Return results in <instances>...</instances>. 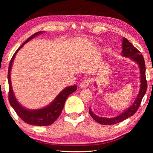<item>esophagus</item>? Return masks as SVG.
<instances>
[{
  "instance_id": "obj_1",
  "label": "esophagus",
  "mask_w": 153,
  "mask_h": 153,
  "mask_svg": "<svg viewBox=\"0 0 153 153\" xmlns=\"http://www.w3.org/2000/svg\"><path fill=\"white\" fill-rule=\"evenodd\" d=\"M90 83V80L89 79H85L84 80L82 81V82L80 83L79 87L82 89H85L87 87H88Z\"/></svg>"
}]
</instances>
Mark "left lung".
<instances>
[{"label": "left lung", "instance_id": "8db88e82", "mask_svg": "<svg viewBox=\"0 0 153 153\" xmlns=\"http://www.w3.org/2000/svg\"><path fill=\"white\" fill-rule=\"evenodd\" d=\"M122 48L123 50L121 53L122 54V56L125 57H129L131 60H134L135 62L137 63L139 65V68H140V89H139V94L134 104H133L130 107H129L128 109L126 110L124 112H122L121 114H120L116 117H114V118H108L97 116L92 112V110H91V108H89V112L90 114V115L91 116L92 118L95 120L97 122H98L99 123H100V124L102 125L116 124V123L121 122L123 121V120H125L126 119L128 118L129 117L134 115V114L137 112L139 106H140L141 100L143 98L145 94L147 89V80H146L145 76V64L143 55L141 54L140 52H139L137 48H136L134 45H133L125 37H123L122 39Z\"/></svg>", "mask_w": 153, "mask_h": 153}]
</instances>
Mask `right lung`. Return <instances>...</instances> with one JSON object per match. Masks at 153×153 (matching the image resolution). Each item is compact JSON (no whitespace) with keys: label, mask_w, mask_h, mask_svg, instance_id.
<instances>
[{"label":"right lung","mask_w":153,"mask_h":153,"mask_svg":"<svg viewBox=\"0 0 153 153\" xmlns=\"http://www.w3.org/2000/svg\"><path fill=\"white\" fill-rule=\"evenodd\" d=\"M43 33L42 31L37 32L31 37H29L19 47L15 53L13 55L12 59L10 62L8 71V80L9 84V93H8V100L10 104L18 116L23 121L32 126H46L52 124L54 121H56L58 116L62 111L65 102L67 99L68 97L70 94L76 91L77 89L76 85H72L70 87H66L62 91L58 94V95L55 98V99L52 102L50 105L43 108L37 110H30L24 108L18 102L17 99H16L14 92H13L11 79H10V71L12 69V66L13 61L14 60L16 54H17L18 51L24 46L29 41L32 39L33 37L37 36Z\"/></svg>","instance_id":"1"}]
</instances>
